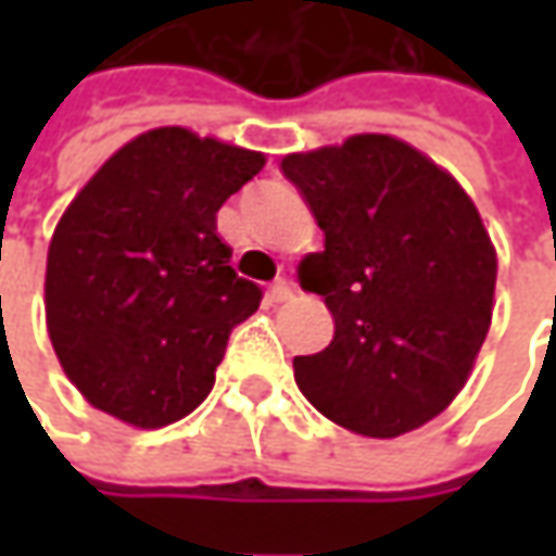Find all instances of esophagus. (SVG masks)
Segmentation results:
<instances>
[{"label":"esophagus","mask_w":556,"mask_h":556,"mask_svg":"<svg viewBox=\"0 0 556 556\" xmlns=\"http://www.w3.org/2000/svg\"><path fill=\"white\" fill-rule=\"evenodd\" d=\"M290 296H293V285H290L288 278H278V281L268 288V300H271V303H288Z\"/></svg>","instance_id":"1"}]
</instances>
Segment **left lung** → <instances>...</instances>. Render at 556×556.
Instances as JSON below:
<instances>
[{
    "label": "left lung",
    "mask_w": 556,
    "mask_h": 556,
    "mask_svg": "<svg viewBox=\"0 0 556 556\" xmlns=\"http://www.w3.org/2000/svg\"><path fill=\"white\" fill-rule=\"evenodd\" d=\"M281 173L325 231L300 285L333 315L331 343L293 358L296 387L362 437L424 427L460 393L492 325L498 260L477 206L393 136L288 154Z\"/></svg>",
    "instance_id": "1"
}]
</instances>
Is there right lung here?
I'll return each mask as SVG.
<instances>
[{
    "instance_id": "add662e5",
    "label": "right lung",
    "mask_w": 556,
    "mask_h": 556,
    "mask_svg": "<svg viewBox=\"0 0 556 556\" xmlns=\"http://www.w3.org/2000/svg\"><path fill=\"white\" fill-rule=\"evenodd\" d=\"M266 157L182 126L141 132L64 210L49 244L46 321L96 408L166 427L213 390L228 333L260 309L216 213Z\"/></svg>"
}]
</instances>
